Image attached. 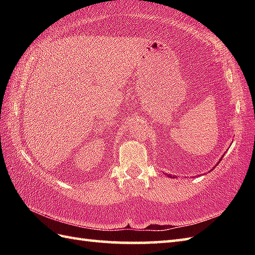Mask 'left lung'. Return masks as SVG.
I'll list each match as a JSON object with an SVG mask.
<instances>
[{
  "instance_id": "8db88e82",
  "label": "left lung",
  "mask_w": 255,
  "mask_h": 255,
  "mask_svg": "<svg viewBox=\"0 0 255 255\" xmlns=\"http://www.w3.org/2000/svg\"><path fill=\"white\" fill-rule=\"evenodd\" d=\"M170 176H171V175H170ZM171 177H172V176H171Z\"/></svg>"
}]
</instances>
